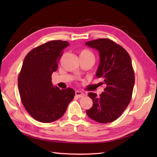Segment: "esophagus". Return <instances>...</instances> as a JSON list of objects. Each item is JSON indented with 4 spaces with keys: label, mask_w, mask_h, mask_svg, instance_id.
Segmentation results:
<instances>
[{
    "label": "esophagus",
    "mask_w": 157,
    "mask_h": 157,
    "mask_svg": "<svg viewBox=\"0 0 157 157\" xmlns=\"http://www.w3.org/2000/svg\"><path fill=\"white\" fill-rule=\"evenodd\" d=\"M75 95L78 96V97H79V98H82V97H84V96H85V94H84V93L80 92V91H75Z\"/></svg>",
    "instance_id": "obj_1"
}]
</instances>
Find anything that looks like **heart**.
<instances>
[{
    "label": "heart",
    "mask_w": 157,
    "mask_h": 157,
    "mask_svg": "<svg viewBox=\"0 0 157 157\" xmlns=\"http://www.w3.org/2000/svg\"><path fill=\"white\" fill-rule=\"evenodd\" d=\"M80 58H89L94 60V55L93 52L88 49H83L79 52Z\"/></svg>",
    "instance_id": "heart-1"
}]
</instances>
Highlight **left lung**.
Returning <instances> with one entry per match:
<instances>
[{"instance_id":"8db88e82","label":"left lung","mask_w":157,"mask_h":157,"mask_svg":"<svg viewBox=\"0 0 157 157\" xmlns=\"http://www.w3.org/2000/svg\"><path fill=\"white\" fill-rule=\"evenodd\" d=\"M86 44L99 52L96 75L103 79L100 85L105 86L100 96L89 93L93 105L86 113L96 122H113L121 115L132 99L135 75L131 57L122 46L108 38L94 40Z\"/></svg>"}]
</instances>
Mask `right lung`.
I'll use <instances>...</instances> for the list:
<instances>
[{
    "instance_id": "1",
    "label": "right lung",
    "mask_w": 157,
    "mask_h": 157,
    "mask_svg": "<svg viewBox=\"0 0 157 157\" xmlns=\"http://www.w3.org/2000/svg\"><path fill=\"white\" fill-rule=\"evenodd\" d=\"M69 45L67 41H50L32 49L23 60L18 77L20 98L26 111L40 122L61 118L74 98L73 89L60 90L51 82L63 49Z\"/></svg>"
}]
</instances>
